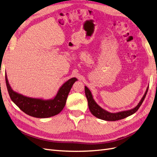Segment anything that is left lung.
Returning a JSON list of instances; mask_svg holds the SVG:
<instances>
[{"label": "left lung", "instance_id": "left-lung-1", "mask_svg": "<svg viewBox=\"0 0 157 157\" xmlns=\"http://www.w3.org/2000/svg\"><path fill=\"white\" fill-rule=\"evenodd\" d=\"M148 89L149 86H147L146 91L144 95V96L141 99L140 101L134 108L131 109L130 110L122 111L117 113H110L101 108L96 101H95L93 98L92 92H90V90L86 86H85V95H86V98L88 99V104L90 111L94 116L99 118V119L104 121H115L121 120L123 119V118H125L128 117H129L133 115V114H134L137 110H138V109L141 106L142 103L144 101L147 91H148Z\"/></svg>", "mask_w": 157, "mask_h": 157}]
</instances>
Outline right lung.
I'll list each match as a JSON object with an SVG mask.
<instances>
[{"mask_svg":"<svg viewBox=\"0 0 157 157\" xmlns=\"http://www.w3.org/2000/svg\"><path fill=\"white\" fill-rule=\"evenodd\" d=\"M5 77L8 92L12 101L27 115L40 118L55 116L63 110L71 88L78 80L75 77L70 78L63 84L53 98L44 99L25 96L13 91L6 75Z\"/></svg>","mask_w":157,"mask_h":157,"instance_id":"add662e5","label":"right lung"}]
</instances>
